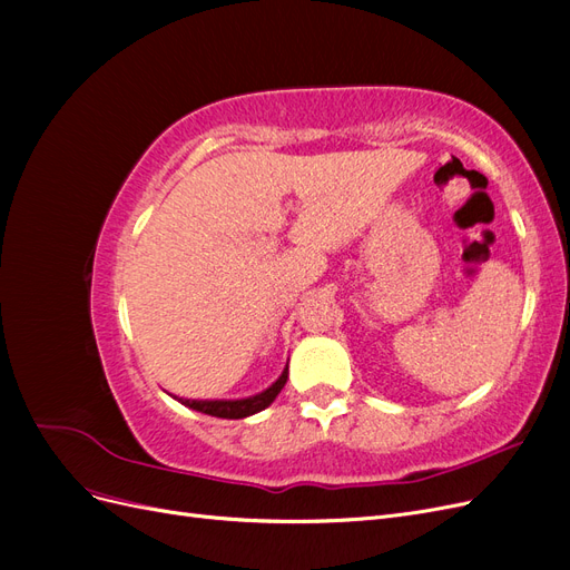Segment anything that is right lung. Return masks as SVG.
Masks as SVG:
<instances>
[{
  "label": "right lung",
  "mask_w": 570,
  "mask_h": 570,
  "mask_svg": "<svg viewBox=\"0 0 570 570\" xmlns=\"http://www.w3.org/2000/svg\"><path fill=\"white\" fill-rule=\"evenodd\" d=\"M285 383H287V368L268 390H264L262 394L247 396V400H216V402L178 400V402H183L185 406L195 409V411L209 413V416H216V419H245V416H252V413H256V411H264L275 400V396H278V392L285 387Z\"/></svg>",
  "instance_id": "right-lung-1"
}]
</instances>
